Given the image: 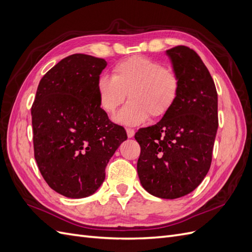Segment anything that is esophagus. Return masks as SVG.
Wrapping results in <instances>:
<instances>
[{
  "mask_svg": "<svg viewBox=\"0 0 252 252\" xmlns=\"http://www.w3.org/2000/svg\"><path fill=\"white\" fill-rule=\"evenodd\" d=\"M126 132H127V136H128L129 139L133 138V135H134V129H132V128H127V129H126Z\"/></svg>",
  "mask_w": 252,
  "mask_h": 252,
  "instance_id": "1",
  "label": "esophagus"
}]
</instances>
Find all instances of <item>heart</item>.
Returning <instances> with one entry per match:
<instances>
[{"label":"heart","mask_w":252,"mask_h":252,"mask_svg":"<svg viewBox=\"0 0 252 252\" xmlns=\"http://www.w3.org/2000/svg\"><path fill=\"white\" fill-rule=\"evenodd\" d=\"M181 80L177 72L158 61L132 57L118 63L112 77L101 75L96 80V94L100 107L113 114L126 100L128 102L116 117L124 125H139L148 117L162 118L177 103Z\"/></svg>","instance_id":"heart-1"}]
</instances>
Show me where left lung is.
<instances>
[{"instance_id": "1", "label": "left lung", "mask_w": 252, "mask_h": 252, "mask_svg": "<svg viewBox=\"0 0 252 252\" xmlns=\"http://www.w3.org/2000/svg\"><path fill=\"white\" fill-rule=\"evenodd\" d=\"M181 90L173 108L134 138L141 146L138 174L143 188L161 199H178L207 174L218 131L215 82L197 53L186 46L166 50Z\"/></svg>"}]
</instances>
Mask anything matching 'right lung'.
<instances>
[{
  "label": "right lung",
  "mask_w": 252,
  "mask_h": 252,
  "mask_svg": "<svg viewBox=\"0 0 252 252\" xmlns=\"http://www.w3.org/2000/svg\"><path fill=\"white\" fill-rule=\"evenodd\" d=\"M107 62L75 53L44 75L32 107L34 158L44 180L71 199L94 194L125 129L98 104L96 80Z\"/></svg>",
  "instance_id": "obj_1"
}]
</instances>
